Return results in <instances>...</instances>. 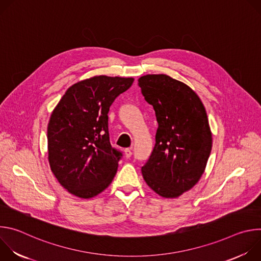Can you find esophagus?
<instances>
[{
	"instance_id": "1",
	"label": "esophagus",
	"mask_w": 261,
	"mask_h": 261,
	"mask_svg": "<svg viewBox=\"0 0 261 261\" xmlns=\"http://www.w3.org/2000/svg\"><path fill=\"white\" fill-rule=\"evenodd\" d=\"M124 155H125L126 158H130L132 156V147L126 148V150H124Z\"/></svg>"
}]
</instances>
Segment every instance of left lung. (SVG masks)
Segmentation results:
<instances>
[{
  "instance_id": "left-lung-1",
  "label": "left lung",
  "mask_w": 261,
  "mask_h": 261,
  "mask_svg": "<svg viewBox=\"0 0 261 261\" xmlns=\"http://www.w3.org/2000/svg\"><path fill=\"white\" fill-rule=\"evenodd\" d=\"M138 86L158 122L154 150L141 167L143 179L159 196L177 198L198 182L212 151L205 108L189 86L166 74H146Z\"/></svg>"
}]
</instances>
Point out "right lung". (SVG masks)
<instances>
[{
  "mask_svg": "<svg viewBox=\"0 0 261 261\" xmlns=\"http://www.w3.org/2000/svg\"><path fill=\"white\" fill-rule=\"evenodd\" d=\"M133 77L96 75L72 85L53 110L47 126L50 169L71 194L92 198L113 181L121 153L111 147L108 111Z\"/></svg>",
  "mask_w": 261,
  "mask_h": 261,
  "instance_id": "obj_1",
  "label": "right lung"
}]
</instances>
